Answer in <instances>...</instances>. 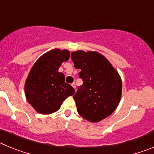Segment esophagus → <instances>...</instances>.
Returning a JSON list of instances; mask_svg holds the SVG:
<instances>
[{
  "instance_id": "esophagus-1",
  "label": "esophagus",
  "mask_w": 154,
  "mask_h": 154,
  "mask_svg": "<svg viewBox=\"0 0 154 154\" xmlns=\"http://www.w3.org/2000/svg\"><path fill=\"white\" fill-rule=\"evenodd\" d=\"M72 86L73 88H74V89H75V88H76V85H75V82H73V83L72 84Z\"/></svg>"
}]
</instances>
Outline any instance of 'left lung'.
<instances>
[{"label":"left lung","mask_w":154,"mask_h":154,"mask_svg":"<svg viewBox=\"0 0 154 154\" xmlns=\"http://www.w3.org/2000/svg\"><path fill=\"white\" fill-rule=\"evenodd\" d=\"M71 58L83 84L73 98L77 111L89 122H99L117 107L122 94L120 76L103 55L96 51H73Z\"/></svg>","instance_id":"left-lung-1"}]
</instances>
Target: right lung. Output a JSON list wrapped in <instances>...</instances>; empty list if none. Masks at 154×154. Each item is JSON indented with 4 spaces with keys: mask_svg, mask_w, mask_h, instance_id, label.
<instances>
[{
    "mask_svg": "<svg viewBox=\"0 0 154 154\" xmlns=\"http://www.w3.org/2000/svg\"><path fill=\"white\" fill-rule=\"evenodd\" d=\"M68 50L53 49L37 60L27 78L24 90L28 103L41 114L58 111L63 101L75 93L72 86L58 72L63 62L69 58Z\"/></svg>",
    "mask_w": 154,
    "mask_h": 154,
    "instance_id": "1",
    "label": "right lung"
}]
</instances>
